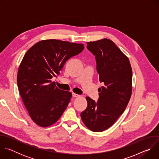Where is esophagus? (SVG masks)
<instances>
[{
    "instance_id": "obj_1",
    "label": "esophagus",
    "mask_w": 159,
    "mask_h": 159,
    "mask_svg": "<svg viewBox=\"0 0 159 159\" xmlns=\"http://www.w3.org/2000/svg\"><path fill=\"white\" fill-rule=\"evenodd\" d=\"M72 96H73L74 98H77V97L79 96V95H78V94H75V93H72Z\"/></svg>"
}]
</instances>
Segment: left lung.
Wrapping results in <instances>:
<instances>
[{"instance_id": "obj_1", "label": "left lung", "mask_w": 159, "mask_h": 159, "mask_svg": "<svg viewBox=\"0 0 159 159\" xmlns=\"http://www.w3.org/2000/svg\"><path fill=\"white\" fill-rule=\"evenodd\" d=\"M96 58L99 81L97 102L87 97V107L81 112L84 125L95 132L110 128L125 110L132 92V70L128 58L111 40L104 38L87 43Z\"/></svg>"}]
</instances>
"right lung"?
<instances>
[{
  "label": "right lung",
  "mask_w": 159,
  "mask_h": 159,
  "mask_svg": "<svg viewBox=\"0 0 159 159\" xmlns=\"http://www.w3.org/2000/svg\"><path fill=\"white\" fill-rule=\"evenodd\" d=\"M84 44L47 39L34 44L19 65V94L33 121L42 127L56 123L70 102L72 93L58 89L51 79L65 62L80 53Z\"/></svg>",
  "instance_id": "1"
}]
</instances>
